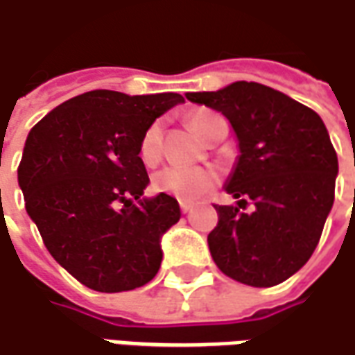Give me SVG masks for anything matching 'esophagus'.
<instances>
[{"label":"esophagus","instance_id":"obj_1","mask_svg":"<svg viewBox=\"0 0 355 355\" xmlns=\"http://www.w3.org/2000/svg\"><path fill=\"white\" fill-rule=\"evenodd\" d=\"M190 209H192V206H190L188 202H180V211H182V214H188Z\"/></svg>","mask_w":355,"mask_h":355}]
</instances>
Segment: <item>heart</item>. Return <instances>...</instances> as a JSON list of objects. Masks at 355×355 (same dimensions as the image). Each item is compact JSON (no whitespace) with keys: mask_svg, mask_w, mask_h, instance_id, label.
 <instances>
[{"mask_svg":"<svg viewBox=\"0 0 355 355\" xmlns=\"http://www.w3.org/2000/svg\"><path fill=\"white\" fill-rule=\"evenodd\" d=\"M216 118V114L200 110L190 116V126L200 137H206L209 122ZM161 137H163V126L161 122H153L146 128L141 141H139V157L147 167L155 165L161 159ZM218 177L211 168L206 167H165L153 175L151 187L155 192L167 194L177 200H196L204 196L211 188L216 187Z\"/></svg>","mask_w":355,"mask_h":355,"instance_id":"b5f03b06","label":"heart"}]
</instances>
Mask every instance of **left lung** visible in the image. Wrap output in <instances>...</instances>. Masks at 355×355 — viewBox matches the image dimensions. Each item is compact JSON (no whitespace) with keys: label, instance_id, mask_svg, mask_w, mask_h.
I'll list each match as a JSON object with an SVG mask.
<instances>
[{"label":"left lung","instance_id":"left-lung-1","mask_svg":"<svg viewBox=\"0 0 355 355\" xmlns=\"http://www.w3.org/2000/svg\"><path fill=\"white\" fill-rule=\"evenodd\" d=\"M227 118L239 157L225 182L237 206H216L208 235L218 268L241 284L270 288L305 266L334 204L338 157L324 122L309 107L254 81L187 93ZM250 212H241L246 200Z\"/></svg>","mask_w":355,"mask_h":355}]
</instances>
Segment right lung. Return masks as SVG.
Wrapping results in <instances>:
<instances>
[{
    "label": "right lung",
    "instance_id": "1",
    "mask_svg": "<svg viewBox=\"0 0 355 355\" xmlns=\"http://www.w3.org/2000/svg\"><path fill=\"white\" fill-rule=\"evenodd\" d=\"M180 103L178 93L98 89L62 103L28 132L17 171L26 214L48 252L87 288L130 291L159 272L161 239L180 208L167 194L144 196L139 141Z\"/></svg>",
    "mask_w": 355,
    "mask_h": 355
}]
</instances>
